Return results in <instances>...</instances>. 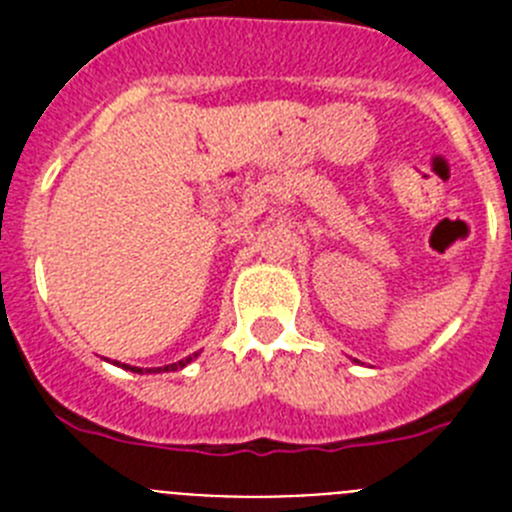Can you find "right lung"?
Here are the masks:
<instances>
[{
    "label": "right lung",
    "instance_id": "right-lung-1",
    "mask_svg": "<svg viewBox=\"0 0 512 512\" xmlns=\"http://www.w3.org/2000/svg\"><path fill=\"white\" fill-rule=\"evenodd\" d=\"M194 356H197V354H194ZM187 361H192V356H187V359H182V361H176V364L158 366V369H153V372H174V369H179V366H184V364H187ZM130 369H133V372H140L138 366H130Z\"/></svg>",
    "mask_w": 512,
    "mask_h": 512
}]
</instances>
